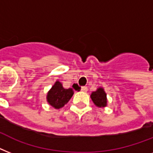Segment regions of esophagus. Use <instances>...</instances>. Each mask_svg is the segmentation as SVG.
<instances>
[{"mask_svg":"<svg viewBox=\"0 0 153 153\" xmlns=\"http://www.w3.org/2000/svg\"><path fill=\"white\" fill-rule=\"evenodd\" d=\"M81 91H82V92H86V91H88V89H87V87H86V86H82Z\"/></svg>","mask_w":153,"mask_h":153,"instance_id":"obj_1","label":"esophagus"}]
</instances>
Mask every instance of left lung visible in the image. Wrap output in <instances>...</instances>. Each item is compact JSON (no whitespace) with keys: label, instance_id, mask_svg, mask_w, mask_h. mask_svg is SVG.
Returning a JSON list of instances; mask_svg holds the SVG:
<instances>
[{"label":"left lung","instance_id":"1","mask_svg":"<svg viewBox=\"0 0 153 153\" xmlns=\"http://www.w3.org/2000/svg\"><path fill=\"white\" fill-rule=\"evenodd\" d=\"M91 99L94 103L98 107H104L106 105V94L102 88H98L97 91L91 94Z\"/></svg>","mask_w":153,"mask_h":153}]
</instances>
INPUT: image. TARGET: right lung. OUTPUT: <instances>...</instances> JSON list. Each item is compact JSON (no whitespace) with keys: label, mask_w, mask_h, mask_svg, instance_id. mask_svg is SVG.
<instances>
[{"label":"right lung","mask_w":153,"mask_h":153,"mask_svg":"<svg viewBox=\"0 0 153 153\" xmlns=\"http://www.w3.org/2000/svg\"><path fill=\"white\" fill-rule=\"evenodd\" d=\"M73 94L72 89H64L61 82L57 81L48 94L47 99L51 106L55 109H59L69 102Z\"/></svg>","instance_id":"right-lung-1"}]
</instances>
